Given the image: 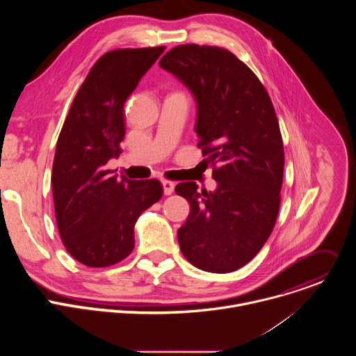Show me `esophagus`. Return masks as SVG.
Masks as SVG:
<instances>
[{"mask_svg": "<svg viewBox=\"0 0 356 356\" xmlns=\"http://www.w3.org/2000/svg\"><path fill=\"white\" fill-rule=\"evenodd\" d=\"M162 186H163V191L166 195H170L175 190V183L173 181H169V180H165L162 181Z\"/></svg>", "mask_w": 356, "mask_h": 356, "instance_id": "obj_1", "label": "esophagus"}]
</instances>
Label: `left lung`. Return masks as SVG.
Returning a JSON list of instances; mask_svg holds the SVG:
<instances>
[{
  "label": "left lung",
  "instance_id": "obj_1",
  "mask_svg": "<svg viewBox=\"0 0 356 356\" xmlns=\"http://www.w3.org/2000/svg\"><path fill=\"white\" fill-rule=\"evenodd\" d=\"M194 94L198 149L213 168L214 193L194 181L176 186L190 202L177 231L184 258L195 268L234 272L257 257L270 236L280 209L284 149L272 99L228 49L179 44L161 59Z\"/></svg>",
  "mask_w": 356,
  "mask_h": 356
}]
</instances>
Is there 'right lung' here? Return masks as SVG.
<instances>
[{"label":"right lung","instance_id":"right-lung-1","mask_svg":"<svg viewBox=\"0 0 356 356\" xmlns=\"http://www.w3.org/2000/svg\"><path fill=\"white\" fill-rule=\"evenodd\" d=\"M165 46L115 49L101 56L76 92L52 169L55 216L70 255L88 268L124 261L139 216L163 195L156 179H117L107 169L125 136L124 106Z\"/></svg>","mask_w":356,"mask_h":356}]
</instances>
